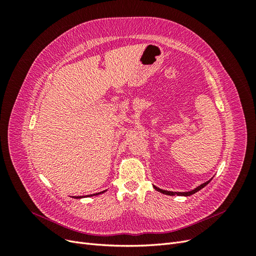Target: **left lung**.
<instances>
[{"label":"left lung","instance_id":"8db88e82","mask_svg":"<svg viewBox=\"0 0 256 256\" xmlns=\"http://www.w3.org/2000/svg\"><path fill=\"white\" fill-rule=\"evenodd\" d=\"M210 180H209L208 182H204V184H200L198 187H196V189H193V190L188 191V192H173V191L162 190V189H160V188L156 187V186H154V188L156 189L157 191H159V192H161V193H164V194H166V196H189L194 194V193H196V192H198V191H200V189H203L206 184H208L209 182H210Z\"/></svg>","mask_w":256,"mask_h":256}]
</instances>
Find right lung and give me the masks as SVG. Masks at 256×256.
Here are the masks:
<instances>
[{"label":"right lung","instance_id":"right-lung-1","mask_svg":"<svg viewBox=\"0 0 256 256\" xmlns=\"http://www.w3.org/2000/svg\"><path fill=\"white\" fill-rule=\"evenodd\" d=\"M104 192H106V191H102V192H98V193H94V194H90V196H99V194H102V193H104ZM72 198H85V196H72Z\"/></svg>","mask_w":256,"mask_h":256}]
</instances>
